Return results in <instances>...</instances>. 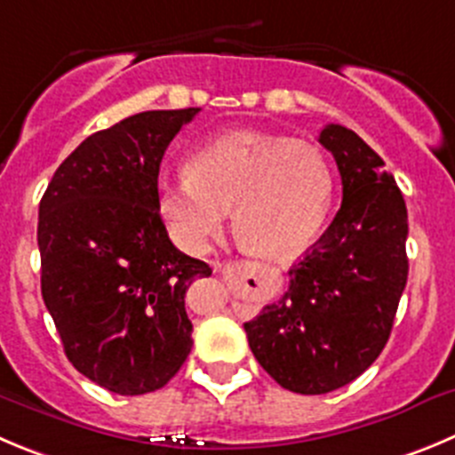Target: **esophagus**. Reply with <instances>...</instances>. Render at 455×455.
I'll return each mask as SVG.
<instances>
[{"mask_svg":"<svg viewBox=\"0 0 455 455\" xmlns=\"http://www.w3.org/2000/svg\"><path fill=\"white\" fill-rule=\"evenodd\" d=\"M215 271H220V274H231V269H228V267H224V265H215Z\"/></svg>","mask_w":455,"mask_h":455,"instance_id":"esophagus-1","label":"esophagus"}]
</instances>
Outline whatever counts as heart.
<instances>
[{
	"instance_id": "b5f03b06",
	"label": "heart",
	"mask_w": 455,
	"mask_h": 455,
	"mask_svg": "<svg viewBox=\"0 0 455 455\" xmlns=\"http://www.w3.org/2000/svg\"><path fill=\"white\" fill-rule=\"evenodd\" d=\"M180 181H164L156 208L170 237L204 253L231 208L237 240L260 258H291L323 227L332 206L328 156L309 141L235 130L197 148Z\"/></svg>"
}]
</instances>
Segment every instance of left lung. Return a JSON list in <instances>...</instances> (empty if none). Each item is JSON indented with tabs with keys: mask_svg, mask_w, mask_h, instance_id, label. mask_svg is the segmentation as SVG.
I'll return each instance as SVG.
<instances>
[{
	"mask_svg": "<svg viewBox=\"0 0 455 455\" xmlns=\"http://www.w3.org/2000/svg\"><path fill=\"white\" fill-rule=\"evenodd\" d=\"M318 141L341 172V208L290 269L285 294L244 323L258 363L300 395L337 390L372 366L409 278L406 204L381 156L334 123Z\"/></svg>",
	"mask_w": 455,
	"mask_h": 455,
	"instance_id": "1",
	"label": "left lung"
}]
</instances>
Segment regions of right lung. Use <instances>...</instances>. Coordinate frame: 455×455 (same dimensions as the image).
Listing matches in <instances>:
<instances>
[{
    "mask_svg": "<svg viewBox=\"0 0 455 455\" xmlns=\"http://www.w3.org/2000/svg\"><path fill=\"white\" fill-rule=\"evenodd\" d=\"M199 108L152 109L84 139L55 170L37 220L42 299L78 372L118 395L159 390L184 366V296L206 262L170 242L159 165Z\"/></svg>",
    "mask_w": 455,
    "mask_h": 455,
    "instance_id": "right-lung-1",
    "label": "right lung"
}]
</instances>
